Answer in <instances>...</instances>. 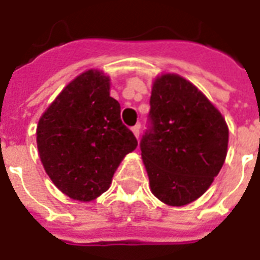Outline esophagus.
Segmentation results:
<instances>
[{
    "mask_svg": "<svg viewBox=\"0 0 260 260\" xmlns=\"http://www.w3.org/2000/svg\"><path fill=\"white\" fill-rule=\"evenodd\" d=\"M132 132H134L135 136L139 139V136H140V124H136L135 126H132Z\"/></svg>",
    "mask_w": 260,
    "mask_h": 260,
    "instance_id": "obj_1",
    "label": "esophagus"
}]
</instances>
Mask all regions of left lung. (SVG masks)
<instances>
[{
    "mask_svg": "<svg viewBox=\"0 0 260 260\" xmlns=\"http://www.w3.org/2000/svg\"><path fill=\"white\" fill-rule=\"evenodd\" d=\"M228 140L222 114L191 82L173 73L156 77L140 150L159 201L184 206L203 195L225 162Z\"/></svg>",
    "mask_w": 260,
    "mask_h": 260,
    "instance_id": "left-lung-1",
    "label": "left lung"
}]
</instances>
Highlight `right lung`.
Returning <instances> with one entry per match:
<instances>
[{"label": "right lung", "mask_w": 260, "mask_h": 260, "mask_svg": "<svg viewBox=\"0 0 260 260\" xmlns=\"http://www.w3.org/2000/svg\"><path fill=\"white\" fill-rule=\"evenodd\" d=\"M109 90V76L86 71L59 92L38 122L43 168L55 187L75 201H94L108 191L122 158L138 146Z\"/></svg>", "instance_id": "obj_1"}]
</instances>
